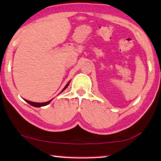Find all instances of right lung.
I'll list each match as a JSON object with an SVG mask.
<instances>
[{
    "mask_svg": "<svg viewBox=\"0 0 161 161\" xmlns=\"http://www.w3.org/2000/svg\"><path fill=\"white\" fill-rule=\"evenodd\" d=\"M69 82L67 84H66V86H65V87H64L63 90H62V92L63 91V90H65V89L68 87V86H69ZM51 100H52V99H51ZM51 100H50V101H48V102H46V103H33V102L28 101V100H25V101L27 102L28 104H30V105H32V106H34V107H41V106H45V105H48V104L51 102Z\"/></svg>",
    "mask_w": 161,
    "mask_h": 161,
    "instance_id": "right-lung-1",
    "label": "right lung"
}]
</instances>
